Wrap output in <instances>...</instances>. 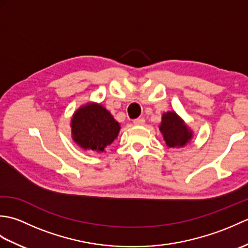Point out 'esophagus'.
Wrapping results in <instances>:
<instances>
[{
  "mask_svg": "<svg viewBox=\"0 0 248 248\" xmlns=\"http://www.w3.org/2000/svg\"><path fill=\"white\" fill-rule=\"evenodd\" d=\"M133 124L135 125H143V124H145V119L143 117L138 118V119H134L133 120Z\"/></svg>",
  "mask_w": 248,
  "mask_h": 248,
  "instance_id": "obj_1",
  "label": "esophagus"
}]
</instances>
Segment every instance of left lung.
Here are the masks:
<instances>
[{"mask_svg":"<svg viewBox=\"0 0 248 248\" xmlns=\"http://www.w3.org/2000/svg\"><path fill=\"white\" fill-rule=\"evenodd\" d=\"M160 131L167 147L182 148L193 139V131L175 110L163 113Z\"/></svg>","mask_w":248,"mask_h":248,"instance_id":"1","label":"left lung"}]
</instances>
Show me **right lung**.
Segmentation results:
<instances>
[{"instance_id": "add662e5", "label": "right lung", "mask_w": 248, "mask_h": 248, "mask_svg": "<svg viewBox=\"0 0 248 248\" xmlns=\"http://www.w3.org/2000/svg\"><path fill=\"white\" fill-rule=\"evenodd\" d=\"M70 127L71 138L78 146L99 154L117 139L120 131L118 121L103 105L96 102L81 105L72 115Z\"/></svg>"}]
</instances>
